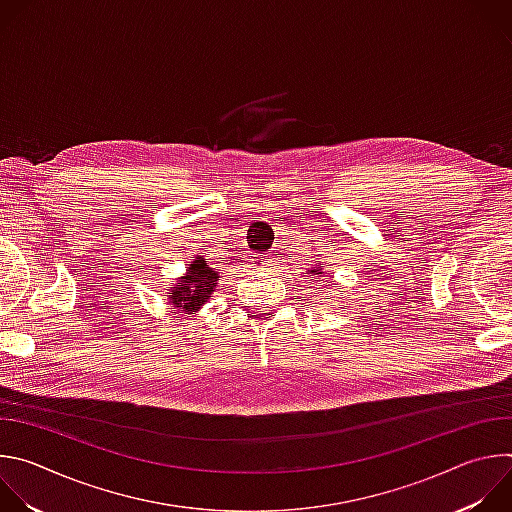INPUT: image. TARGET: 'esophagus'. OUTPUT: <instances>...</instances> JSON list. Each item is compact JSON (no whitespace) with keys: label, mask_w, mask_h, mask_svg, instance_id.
I'll return each instance as SVG.
<instances>
[{"label":"esophagus","mask_w":512,"mask_h":512,"mask_svg":"<svg viewBox=\"0 0 512 512\" xmlns=\"http://www.w3.org/2000/svg\"><path fill=\"white\" fill-rule=\"evenodd\" d=\"M253 261H255L257 269H263V267H267V265H269V261H267L265 257H257V259H253Z\"/></svg>","instance_id":"esophagus-1"}]
</instances>
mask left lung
Listing matches in <instances>:
<instances>
[{
	"instance_id": "obj_1",
	"label": "left lung",
	"mask_w": 512,
	"mask_h": 512,
	"mask_svg": "<svg viewBox=\"0 0 512 512\" xmlns=\"http://www.w3.org/2000/svg\"><path fill=\"white\" fill-rule=\"evenodd\" d=\"M308 273H310V275H312V277H314V279H316V281H318V279H320V277H322V273H324V271H322V265H316V267H312V269H308Z\"/></svg>"
}]
</instances>
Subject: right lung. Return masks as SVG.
I'll return each instance as SVG.
<instances>
[{
  "instance_id": "1",
  "label": "right lung",
  "mask_w": 512,
  "mask_h": 512,
  "mask_svg": "<svg viewBox=\"0 0 512 512\" xmlns=\"http://www.w3.org/2000/svg\"><path fill=\"white\" fill-rule=\"evenodd\" d=\"M218 271H214L204 257L196 255L182 277H178L168 289V306L174 312L182 314H196L200 308L212 298L214 289L218 285Z\"/></svg>"
}]
</instances>
